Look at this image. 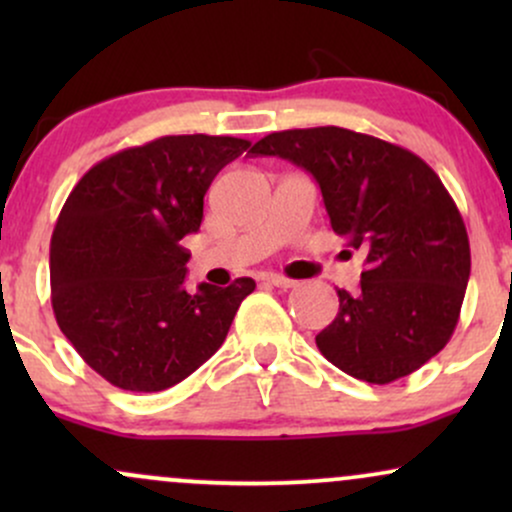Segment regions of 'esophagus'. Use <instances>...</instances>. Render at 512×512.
Returning <instances> with one entry per match:
<instances>
[{
    "mask_svg": "<svg viewBox=\"0 0 512 512\" xmlns=\"http://www.w3.org/2000/svg\"><path fill=\"white\" fill-rule=\"evenodd\" d=\"M264 281H267V284L276 286V289H293V286L298 284V281L286 279V276H281V274H267V276H264Z\"/></svg>",
    "mask_w": 512,
    "mask_h": 512,
    "instance_id": "34e87169",
    "label": "esophagus"
}]
</instances>
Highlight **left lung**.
<instances>
[{"mask_svg": "<svg viewBox=\"0 0 512 512\" xmlns=\"http://www.w3.org/2000/svg\"><path fill=\"white\" fill-rule=\"evenodd\" d=\"M250 154L308 170L332 231L363 255L361 289L337 291L339 313L315 337L320 354L373 385L431 361L455 332L472 267L460 209L436 170L344 127L272 132Z\"/></svg>", "mask_w": 512, "mask_h": 512, "instance_id": "8db88e82", "label": "left lung"}]
</instances>
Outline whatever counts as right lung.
I'll return each mask as SVG.
<instances>
[{"mask_svg": "<svg viewBox=\"0 0 512 512\" xmlns=\"http://www.w3.org/2000/svg\"><path fill=\"white\" fill-rule=\"evenodd\" d=\"M248 139L178 134L103 158L74 185L50 240L52 310L110 385L161 392L219 351L250 276L185 289L204 195Z\"/></svg>", "mask_w": 512, "mask_h": 512, "instance_id": "obj_1", "label": "right lung"}]
</instances>
